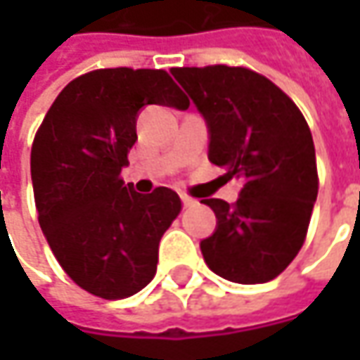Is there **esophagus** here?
Returning a JSON list of instances; mask_svg holds the SVG:
<instances>
[{
	"mask_svg": "<svg viewBox=\"0 0 360 360\" xmlns=\"http://www.w3.org/2000/svg\"><path fill=\"white\" fill-rule=\"evenodd\" d=\"M180 200H182V206H184V208H190V206H194V204H196V200H192L190 196H184V194L180 196Z\"/></svg>",
	"mask_w": 360,
	"mask_h": 360,
	"instance_id": "1",
	"label": "esophagus"
}]
</instances>
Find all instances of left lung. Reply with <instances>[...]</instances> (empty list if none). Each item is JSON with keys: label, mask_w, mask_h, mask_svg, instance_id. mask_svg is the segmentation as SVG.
I'll use <instances>...</instances> for the list:
<instances>
[{"label": "left lung", "mask_w": 360, "mask_h": 360, "mask_svg": "<svg viewBox=\"0 0 360 360\" xmlns=\"http://www.w3.org/2000/svg\"><path fill=\"white\" fill-rule=\"evenodd\" d=\"M208 128V160L240 180L234 204L200 242L208 269L238 284L269 283L298 255L319 194L311 130L295 102L246 68H172Z\"/></svg>", "instance_id": "1"}]
</instances>
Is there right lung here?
<instances>
[{
  "label": "right lung",
  "mask_w": 360,
  "mask_h": 360,
  "mask_svg": "<svg viewBox=\"0 0 360 360\" xmlns=\"http://www.w3.org/2000/svg\"><path fill=\"white\" fill-rule=\"evenodd\" d=\"M150 104L188 108L164 70H96L60 91L32 146L35 208L49 248L77 286L108 300L154 278L160 238L182 208L170 188L140 194L120 178Z\"/></svg>",
  "instance_id": "right-lung-1"
}]
</instances>
